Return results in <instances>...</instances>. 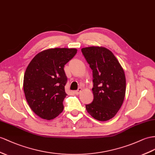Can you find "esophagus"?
<instances>
[{"instance_id": "1", "label": "esophagus", "mask_w": 155, "mask_h": 155, "mask_svg": "<svg viewBox=\"0 0 155 155\" xmlns=\"http://www.w3.org/2000/svg\"><path fill=\"white\" fill-rule=\"evenodd\" d=\"M81 91H82V88H78L77 90L75 91L74 93L76 94L77 95H78V94H80V93L81 92Z\"/></svg>"}]
</instances>
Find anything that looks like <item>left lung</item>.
<instances>
[{
  "mask_svg": "<svg viewBox=\"0 0 155 155\" xmlns=\"http://www.w3.org/2000/svg\"><path fill=\"white\" fill-rule=\"evenodd\" d=\"M81 51L93 73L94 100L86 105L87 112L97 120H110L124 101V71L114 54L105 48L87 47Z\"/></svg>",
  "mask_w": 155,
  "mask_h": 155,
  "instance_id": "1",
  "label": "left lung"
}]
</instances>
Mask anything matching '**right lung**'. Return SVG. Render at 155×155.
<instances>
[{
    "instance_id": "1",
    "label": "right lung",
    "mask_w": 155,
    "mask_h": 155,
    "mask_svg": "<svg viewBox=\"0 0 155 155\" xmlns=\"http://www.w3.org/2000/svg\"><path fill=\"white\" fill-rule=\"evenodd\" d=\"M75 48H51L35 55L27 66L23 90L33 111L51 120L63 110L67 78L63 68L77 54Z\"/></svg>"
}]
</instances>
